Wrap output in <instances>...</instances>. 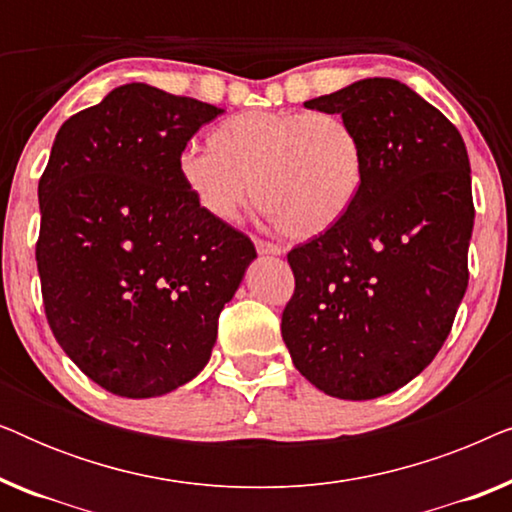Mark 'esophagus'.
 I'll return each instance as SVG.
<instances>
[{
    "mask_svg": "<svg viewBox=\"0 0 512 512\" xmlns=\"http://www.w3.org/2000/svg\"><path fill=\"white\" fill-rule=\"evenodd\" d=\"M256 249L261 256H282L284 249L279 244H272L268 240H256Z\"/></svg>",
    "mask_w": 512,
    "mask_h": 512,
    "instance_id": "1",
    "label": "esophagus"
}]
</instances>
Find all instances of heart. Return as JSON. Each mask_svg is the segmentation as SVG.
<instances>
[{
	"mask_svg": "<svg viewBox=\"0 0 512 512\" xmlns=\"http://www.w3.org/2000/svg\"><path fill=\"white\" fill-rule=\"evenodd\" d=\"M209 149L179 153L188 195L214 221L233 223L251 202L282 233L310 240L345 219L366 184V146L338 114L244 111L209 132Z\"/></svg>",
	"mask_w": 512,
	"mask_h": 512,
	"instance_id": "1",
	"label": "heart"
}]
</instances>
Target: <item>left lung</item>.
I'll list each match as a JSON object with an SVG mask.
<instances>
[{"label": "left lung", "mask_w": 512, "mask_h": 512, "mask_svg": "<svg viewBox=\"0 0 512 512\" xmlns=\"http://www.w3.org/2000/svg\"><path fill=\"white\" fill-rule=\"evenodd\" d=\"M366 146V184L328 233L289 251L296 293L282 314L293 366L319 391L368 401L422 373L468 286L471 163L459 130L396 79L314 97Z\"/></svg>", "instance_id": "1"}]
</instances>
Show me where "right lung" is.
Returning a JSON list of instances; mask_svg holds the SVG:
<instances>
[{
  "label": "right lung",
  "mask_w": 512,
  "mask_h": 512,
  "mask_svg": "<svg viewBox=\"0 0 512 512\" xmlns=\"http://www.w3.org/2000/svg\"><path fill=\"white\" fill-rule=\"evenodd\" d=\"M221 111L125 83L55 135L39 179L46 317L69 359L116 396L191 382L256 258L247 235L195 205L177 172L188 139Z\"/></svg>",
  "instance_id": "obj_1"
}]
</instances>
